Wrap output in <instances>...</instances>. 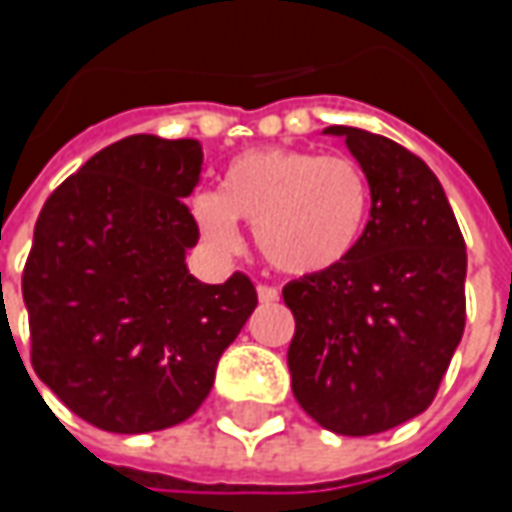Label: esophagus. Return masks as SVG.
<instances>
[{
    "label": "esophagus",
    "mask_w": 512,
    "mask_h": 512,
    "mask_svg": "<svg viewBox=\"0 0 512 512\" xmlns=\"http://www.w3.org/2000/svg\"><path fill=\"white\" fill-rule=\"evenodd\" d=\"M256 293H259V302H265V305H273V302H279V290L270 285H259L256 287Z\"/></svg>",
    "instance_id": "1"
}]
</instances>
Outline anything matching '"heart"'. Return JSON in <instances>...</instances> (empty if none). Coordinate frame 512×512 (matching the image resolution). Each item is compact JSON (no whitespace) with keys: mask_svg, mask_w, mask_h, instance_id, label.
Segmentation results:
<instances>
[{"mask_svg":"<svg viewBox=\"0 0 512 512\" xmlns=\"http://www.w3.org/2000/svg\"><path fill=\"white\" fill-rule=\"evenodd\" d=\"M190 213L216 250L239 247L236 219L253 227L267 265L285 276H316L350 259L370 213V182L342 153L256 148L239 153L219 193H193Z\"/></svg>","mask_w":512,"mask_h":512,"instance_id":"heart-1","label":"heart"}]
</instances>
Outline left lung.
Masks as SVG:
<instances>
[{
  "label": "left lung",
  "mask_w": 512,
  "mask_h": 512,
  "mask_svg": "<svg viewBox=\"0 0 512 512\" xmlns=\"http://www.w3.org/2000/svg\"><path fill=\"white\" fill-rule=\"evenodd\" d=\"M370 182L362 242L339 267L282 296L296 333L293 396L339 436H373L424 413L464 333L467 250L442 182L419 156L333 125Z\"/></svg>",
  "instance_id": "left-lung-1"
}]
</instances>
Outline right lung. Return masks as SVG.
<instances>
[{"mask_svg": "<svg viewBox=\"0 0 512 512\" xmlns=\"http://www.w3.org/2000/svg\"><path fill=\"white\" fill-rule=\"evenodd\" d=\"M202 159L196 139L136 133L90 156L36 219L22 276L33 370L99 430L190 419L256 307L245 273L205 285L187 270L199 227L182 199Z\"/></svg>", "mask_w": 512, "mask_h": 512, "instance_id": "1", "label": "right lung"}]
</instances>
